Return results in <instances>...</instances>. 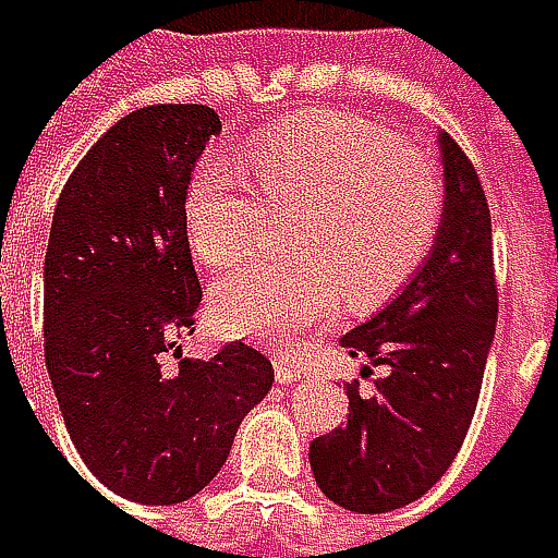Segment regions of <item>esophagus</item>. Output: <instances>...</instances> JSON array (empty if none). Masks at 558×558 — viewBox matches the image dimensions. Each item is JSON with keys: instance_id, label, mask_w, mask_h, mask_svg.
<instances>
[{"instance_id": "34e87169", "label": "esophagus", "mask_w": 558, "mask_h": 558, "mask_svg": "<svg viewBox=\"0 0 558 558\" xmlns=\"http://www.w3.org/2000/svg\"><path fill=\"white\" fill-rule=\"evenodd\" d=\"M275 375H278V385H293L306 375V368L296 362H287V359H275Z\"/></svg>"}]
</instances>
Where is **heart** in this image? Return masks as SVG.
Masks as SVG:
<instances>
[{
    "label": "heart",
    "instance_id": "1",
    "mask_svg": "<svg viewBox=\"0 0 558 558\" xmlns=\"http://www.w3.org/2000/svg\"><path fill=\"white\" fill-rule=\"evenodd\" d=\"M275 213H303L287 265H248L216 280L209 306L222 332L287 345L326 319L342 296L381 300L426 258L442 186L433 161L400 148L397 135L352 112L303 116L262 132L248 148ZM268 222V209L229 161L209 158L186 190V235L196 258L229 268L245 258Z\"/></svg>",
    "mask_w": 558,
    "mask_h": 558
}]
</instances>
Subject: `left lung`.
<instances>
[{"label": "left lung", "mask_w": 558, "mask_h": 558, "mask_svg": "<svg viewBox=\"0 0 558 558\" xmlns=\"http://www.w3.org/2000/svg\"><path fill=\"white\" fill-rule=\"evenodd\" d=\"M446 199L420 271L368 323L339 342L365 355L375 393L349 385V420L310 442L319 492L355 513L423 498L459 456L478 407L498 323L492 209L465 151L439 135Z\"/></svg>", "instance_id": "obj_1"}]
</instances>
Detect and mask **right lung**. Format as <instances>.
Segmentation results:
<instances>
[{
  "mask_svg": "<svg viewBox=\"0 0 558 558\" xmlns=\"http://www.w3.org/2000/svg\"><path fill=\"white\" fill-rule=\"evenodd\" d=\"M209 106L119 119L60 190L45 255V359L66 433L112 495L180 504L229 459L271 362L229 342L209 362L177 345L203 287L186 239L190 177L219 135Z\"/></svg>",
  "mask_w": 558,
  "mask_h": 558,
  "instance_id": "1",
  "label": "right lung"
}]
</instances>
